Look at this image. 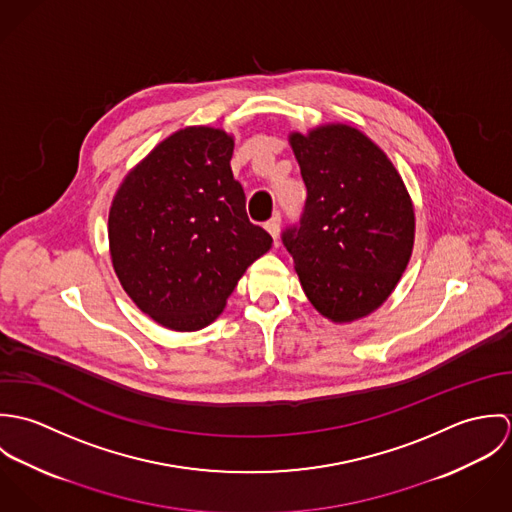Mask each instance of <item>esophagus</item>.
I'll return each mask as SVG.
<instances>
[{"mask_svg":"<svg viewBox=\"0 0 512 512\" xmlns=\"http://www.w3.org/2000/svg\"><path fill=\"white\" fill-rule=\"evenodd\" d=\"M280 224H282L280 215H276V217H272V219L266 222V230L270 232V236H272L274 240H278V236H280Z\"/></svg>","mask_w":512,"mask_h":512,"instance_id":"1","label":"esophagus"}]
</instances>
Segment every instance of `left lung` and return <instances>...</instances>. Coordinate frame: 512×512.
<instances>
[{
    "label": "left lung",
    "mask_w": 512,
    "mask_h": 512,
    "mask_svg": "<svg viewBox=\"0 0 512 512\" xmlns=\"http://www.w3.org/2000/svg\"><path fill=\"white\" fill-rule=\"evenodd\" d=\"M307 187L299 228L284 232L299 284L333 323L376 311L414 248L412 197L390 157L359 128L329 122L290 132Z\"/></svg>",
    "instance_id": "obj_1"
}]
</instances>
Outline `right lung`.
<instances>
[{
	"instance_id": "add662e5",
	"label": "right lung",
	"mask_w": 512,
	"mask_h": 512,
	"mask_svg": "<svg viewBox=\"0 0 512 512\" xmlns=\"http://www.w3.org/2000/svg\"><path fill=\"white\" fill-rule=\"evenodd\" d=\"M234 138L187 126L122 179L108 213L114 272L155 323L189 333L211 325L272 236L248 220L232 177Z\"/></svg>"
}]
</instances>
